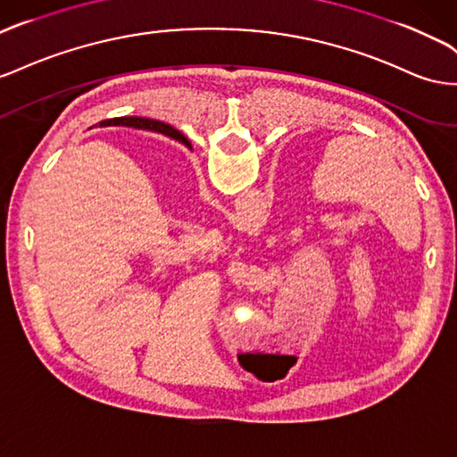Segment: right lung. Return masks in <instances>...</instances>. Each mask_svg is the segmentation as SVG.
Masks as SVG:
<instances>
[{"label":"right lung","mask_w":457,"mask_h":457,"mask_svg":"<svg viewBox=\"0 0 457 457\" xmlns=\"http://www.w3.org/2000/svg\"><path fill=\"white\" fill-rule=\"evenodd\" d=\"M105 125H115V127L122 125V127H134V129H142L144 127V129H154V130L157 129L159 132L167 134V137L182 138V142H187V140H184V137H180V132L175 130L172 127L163 125V122H159V120H150V119H142V117H117V119H109Z\"/></svg>","instance_id":"right-lung-1"}]
</instances>
